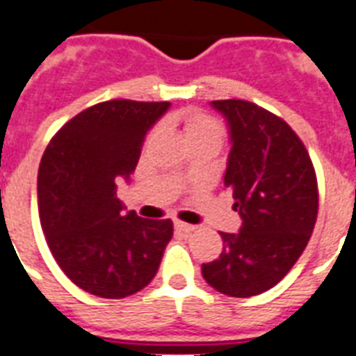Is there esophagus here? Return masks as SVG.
<instances>
[{"mask_svg":"<svg viewBox=\"0 0 356 356\" xmlns=\"http://www.w3.org/2000/svg\"><path fill=\"white\" fill-rule=\"evenodd\" d=\"M175 229L183 231V233H192V231H195V225H190V223L184 222H175Z\"/></svg>","mask_w":356,"mask_h":356,"instance_id":"34e87169","label":"esophagus"}]
</instances>
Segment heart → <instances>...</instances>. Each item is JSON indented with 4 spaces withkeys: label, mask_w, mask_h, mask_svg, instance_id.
I'll return each mask as SVG.
<instances>
[{
    "label": "heart",
    "mask_w": 356,
    "mask_h": 356,
    "mask_svg": "<svg viewBox=\"0 0 356 356\" xmlns=\"http://www.w3.org/2000/svg\"><path fill=\"white\" fill-rule=\"evenodd\" d=\"M183 125H184V134L188 142L194 140H212L218 145L222 144L223 136H225V129L211 114L203 113L200 108H190L183 114Z\"/></svg>",
    "instance_id": "heart-1"
}]
</instances>
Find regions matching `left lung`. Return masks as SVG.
<instances>
[{"instance_id": "1", "label": "left lung", "mask_w": 356, "mask_h": 356, "mask_svg": "<svg viewBox=\"0 0 356 356\" xmlns=\"http://www.w3.org/2000/svg\"><path fill=\"white\" fill-rule=\"evenodd\" d=\"M212 107L229 123L231 153L223 184L233 190L240 233H220V259L201 266L214 290L251 298L292 270L318 218V179L305 144L279 116L243 99Z\"/></svg>"}]
</instances>
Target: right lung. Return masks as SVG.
I'll use <instances>...</instances> for the list:
<instances>
[{
	"label": "right lung",
	"instance_id": "add662e5",
	"mask_svg": "<svg viewBox=\"0 0 356 356\" xmlns=\"http://www.w3.org/2000/svg\"><path fill=\"white\" fill-rule=\"evenodd\" d=\"M168 102L111 99L85 108L47 144L38 168V212L53 259L85 292L122 299L155 277L173 236L172 220L123 212L129 179L151 125Z\"/></svg>",
	"mask_w": 356,
	"mask_h": 356
}]
</instances>
